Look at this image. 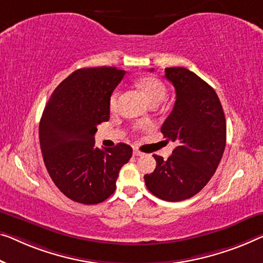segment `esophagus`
<instances>
[{"label": "esophagus", "mask_w": 263, "mask_h": 263, "mask_svg": "<svg viewBox=\"0 0 263 263\" xmlns=\"http://www.w3.org/2000/svg\"><path fill=\"white\" fill-rule=\"evenodd\" d=\"M142 155H143V152H140L139 150H137V148H135V150H133V156L138 157V156H142Z\"/></svg>", "instance_id": "obj_1"}]
</instances>
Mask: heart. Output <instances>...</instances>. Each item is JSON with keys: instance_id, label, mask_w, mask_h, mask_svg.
Wrapping results in <instances>:
<instances>
[{"instance_id": "1", "label": "heart", "mask_w": 263, "mask_h": 263, "mask_svg": "<svg viewBox=\"0 0 263 263\" xmlns=\"http://www.w3.org/2000/svg\"><path fill=\"white\" fill-rule=\"evenodd\" d=\"M138 87L142 89V92L145 94V97L150 100V103L154 101H163L166 94V87L163 84L162 80L155 77H144L138 80ZM119 92L113 91L111 97H109V108L115 111L118 106Z\"/></svg>"}]
</instances>
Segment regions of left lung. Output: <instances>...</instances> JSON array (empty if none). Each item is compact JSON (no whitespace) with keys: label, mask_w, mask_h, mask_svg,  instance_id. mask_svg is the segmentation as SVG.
<instances>
[{"label":"left lung","mask_w":263,"mask_h":263,"mask_svg":"<svg viewBox=\"0 0 263 263\" xmlns=\"http://www.w3.org/2000/svg\"><path fill=\"white\" fill-rule=\"evenodd\" d=\"M165 78L174 85L176 101L160 131L177 146L166 160L154 155L156 169L144 179L158 198L179 202L213 177L224 152L227 125L221 101L204 80L184 67L165 68Z\"/></svg>","instance_id":"8db88e82"}]
</instances>
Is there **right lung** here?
I'll return each mask as SVG.
<instances>
[{"label":"right lung","mask_w":263,"mask_h":263,"mask_svg":"<svg viewBox=\"0 0 263 263\" xmlns=\"http://www.w3.org/2000/svg\"><path fill=\"white\" fill-rule=\"evenodd\" d=\"M116 67L81 68L61 82L42 113L39 137L47 171L74 202L98 204L116 190L132 147H96L97 125L109 119V97L125 76Z\"/></svg>","instance_id":"1"}]
</instances>
